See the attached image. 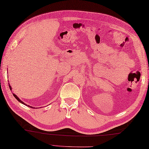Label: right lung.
Here are the masks:
<instances>
[{"label":"right lung","instance_id":"right-lung-1","mask_svg":"<svg viewBox=\"0 0 149 149\" xmlns=\"http://www.w3.org/2000/svg\"><path fill=\"white\" fill-rule=\"evenodd\" d=\"M9 87H10V89H11V86H9ZM13 96H14V97H15L16 98V99H17V100H18V101H19L20 102H21V103H22V104H25V105H26V104H25V103H24V102H22V100H20V99H19V97H18L17 95H15V94H13ZM28 107H31V106H28ZM32 108H33V107H32Z\"/></svg>","mask_w":149,"mask_h":149}]
</instances>
